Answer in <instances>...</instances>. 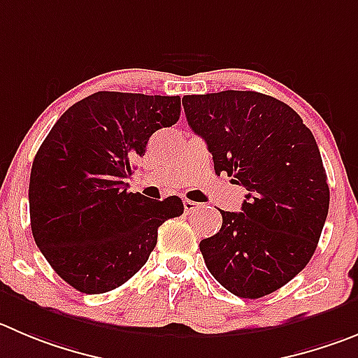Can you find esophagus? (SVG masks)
Wrapping results in <instances>:
<instances>
[{"label": "esophagus", "mask_w": 358, "mask_h": 358, "mask_svg": "<svg viewBox=\"0 0 358 358\" xmlns=\"http://www.w3.org/2000/svg\"><path fill=\"white\" fill-rule=\"evenodd\" d=\"M198 208H199V203L190 201V199H183V210H185V213H192Z\"/></svg>", "instance_id": "obj_1"}]
</instances>
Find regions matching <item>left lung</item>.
I'll list each match as a JSON object with an SVG mask.
<instances>
[{"instance_id": "1", "label": "left lung", "mask_w": 358, "mask_h": 358, "mask_svg": "<svg viewBox=\"0 0 358 358\" xmlns=\"http://www.w3.org/2000/svg\"><path fill=\"white\" fill-rule=\"evenodd\" d=\"M182 102L217 175L228 173L247 189L242 212L220 210L219 233L199 243L206 268L233 295H270L309 263L329 213L315 136L288 103L258 92L226 90Z\"/></svg>"}]
</instances>
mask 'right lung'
I'll use <instances>...</instances> for the list:
<instances>
[{
    "instance_id": "add662e5",
    "label": "right lung",
    "mask_w": 358,
    "mask_h": 358,
    "mask_svg": "<svg viewBox=\"0 0 358 358\" xmlns=\"http://www.w3.org/2000/svg\"><path fill=\"white\" fill-rule=\"evenodd\" d=\"M180 96L96 92L66 109L36 152L29 176L35 243L66 285L111 292L138 273L164 220L183 213L129 192L123 182L153 132L180 118Z\"/></svg>"
}]
</instances>
